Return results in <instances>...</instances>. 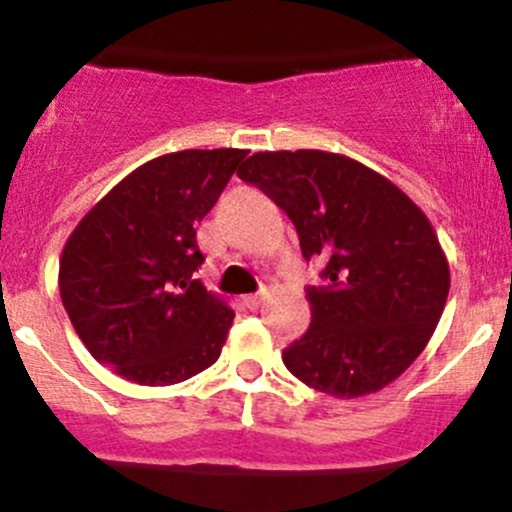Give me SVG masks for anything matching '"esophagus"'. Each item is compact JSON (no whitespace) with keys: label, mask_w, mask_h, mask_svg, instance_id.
<instances>
[{"label":"esophagus","mask_w":512,"mask_h":512,"mask_svg":"<svg viewBox=\"0 0 512 512\" xmlns=\"http://www.w3.org/2000/svg\"><path fill=\"white\" fill-rule=\"evenodd\" d=\"M242 304H245L247 309H257L262 304V294H245V297H242Z\"/></svg>","instance_id":"obj_1"}]
</instances>
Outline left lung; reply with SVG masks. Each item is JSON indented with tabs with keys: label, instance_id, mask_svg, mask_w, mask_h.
Listing matches in <instances>:
<instances>
[{
	"label": "left lung",
	"instance_id": "8db88e82",
	"mask_svg": "<svg viewBox=\"0 0 512 512\" xmlns=\"http://www.w3.org/2000/svg\"><path fill=\"white\" fill-rule=\"evenodd\" d=\"M237 175L285 210L304 260L327 262L324 285L307 287L312 324L282 352L287 369L337 399L399 379L426 349L451 287L421 208L339 153H255Z\"/></svg>",
	"mask_w": 512,
	"mask_h": 512
}]
</instances>
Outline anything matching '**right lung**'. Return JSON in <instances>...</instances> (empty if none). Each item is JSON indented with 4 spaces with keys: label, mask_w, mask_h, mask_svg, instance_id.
Listing matches in <instances>:
<instances>
[{
    "label": "right lung",
    "mask_w": 512,
    "mask_h": 512,
    "mask_svg": "<svg viewBox=\"0 0 512 512\" xmlns=\"http://www.w3.org/2000/svg\"><path fill=\"white\" fill-rule=\"evenodd\" d=\"M247 151H178L143 163L66 240L59 292L91 356L143 386L190 379L218 361L235 312L210 294L195 227Z\"/></svg>",
    "instance_id": "add662e5"
}]
</instances>
